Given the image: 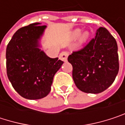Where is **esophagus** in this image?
<instances>
[{"label":"esophagus","mask_w":125,"mask_h":125,"mask_svg":"<svg viewBox=\"0 0 125 125\" xmlns=\"http://www.w3.org/2000/svg\"><path fill=\"white\" fill-rule=\"evenodd\" d=\"M67 57H68V53L64 52V51H63V52H62V53H60V55H59L60 59L62 60L63 62H67Z\"/></svg>","instance_id":"34e87169"}]
</instances>
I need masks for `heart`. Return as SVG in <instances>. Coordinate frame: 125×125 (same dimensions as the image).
Returning a JSON list of instances; mask_svg holds the SVG:
<instances>
[{
  "label": "heart",
  "mask_w": 125,
  "mask_h": 125,
  "mask_svg": "<svg viewBox=\"0 0 125 125\" xmlns=\"http://www.w3.org/2000/svg\"><path fill=\"white\" fill-rule=\"evenodd\" d=\"M89 37V33L87 31H85L81 33L80 29H76L72 32V38L73 39H76L78 38V41L80 43H83L87 40Z\"/></svg>",
  "instance_id": "obj_1"
}]
</instances>
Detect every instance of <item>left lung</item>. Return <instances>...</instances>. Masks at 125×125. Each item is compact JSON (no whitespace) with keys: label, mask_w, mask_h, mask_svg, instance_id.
Returning <instances> with one entry per match:
<instances>
[{"label":"left lung","mask_w":125,"mask_h":125,"mask_svg":"<svg viewBox=\"0 0 125 125\" xmlns=\"http://www.w3.org/2000/svg\"><path fill=\"white\" fill-rule=\"evenodd\" d=\"M116 40L104 27L97 30L87 45L68 57L77 87L87 93H100L109 87L119 72Z\"/></svg>","instance_id":"obj_1"}]
</instances>
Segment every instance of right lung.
I'll return each instance as SVG.
<instances>
[{"label": "right lung", "instance_id": "add662e5", "mask_svg": "<svg viewBox=\"0 0 125 125\" xmlns=\"http://www.w3.org/2000/svg\"><path fill=\"white\" fill-rule=\"evenodd\" d=\"M39 22L18 30L6 48V70L14 90L30 100L48 95L55 74L63 62L48 57L40 49V40L47 26Z\"/></svg>", "mask_w": 125, "mask_h": 125}]
</instances>
